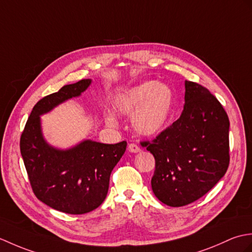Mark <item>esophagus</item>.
<instances>
[{"instance_id": "1", "label": "esophagus", "mask_w": 252, "mask_h": 252, "mask_svg": "<svg viewBox=\"0 0 252 252\" xmlns=\"http://www.w3.org/2000/svg\"><path fill=\"white\" fill-rule=\"evenodd\" d=\"M128 150H129L130 152H132V153H138V152H140V151H141L140 147H139L137 143H133V142L128 144Z\"/></svg>"}]
</instances>
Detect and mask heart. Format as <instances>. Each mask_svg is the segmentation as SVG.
Listing matches in <instances>:
<instances>
[{
	"mask_svg": "<svg viewBox=\"0 0 252 252\" xmlns=\"http://www.w3.org/2000/svg\"><path fill=\"white\" fill-rule=\"evenodd\" d=\"M173 103L171 89L155 81L144 82L119 97L115 109L123 115H133L136 129L143 135H155L165 127ZM107 124L115 126L114 117L107 116Z\"/></svg>",
	"mask_w": 252,
	"mask_h": 252,
	"instance_id": "b5f03b06",
	"label": "heart"
}]
</instances>
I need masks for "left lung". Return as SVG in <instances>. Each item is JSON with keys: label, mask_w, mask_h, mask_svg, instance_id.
Returning <instances> with one entry per match:
<instances>
[{"label": "left lung", "mask_w": 252, "mask_h": 252, "mask_svg": "<svg viewBox=\"0 0 252 252\" xmlns=\"http://www.w3.org/2000/svg\"><path fill=\"white\" fill-rule=\"evenodd\" d=\"M180 117L152 141L141 144L153 154L151 186L161 203L170 207L191 204L209 192L230 164V121L214 94L186 81Z\"/></svg>", "instance_id": "8db88e82"}]
</instances>
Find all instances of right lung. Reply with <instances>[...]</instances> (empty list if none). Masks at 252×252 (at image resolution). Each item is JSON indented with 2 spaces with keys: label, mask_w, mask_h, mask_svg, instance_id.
Segmentation results:
<instances>
[{
  "label": "right lung",
  "mask_w": 252,
  "mask_h": 252,
  "mask_svg": "<svg viewBox=\"0 0 252 252\" xmlns=\"http://www.w3.org/2000/svg\"><path fill=\"white\" fill-rule=\"evenodd\" d=\"M81 80L42 98L28 119L20 137V152L35 196L52 208L70 215H83L103 203L110 176L125 153L126 141L104 144L85 140L69 150L48 145L42 136L40 115L91 85Z\"/></svg>",
  "instance_id": "add662e5"
}]
</instances>
